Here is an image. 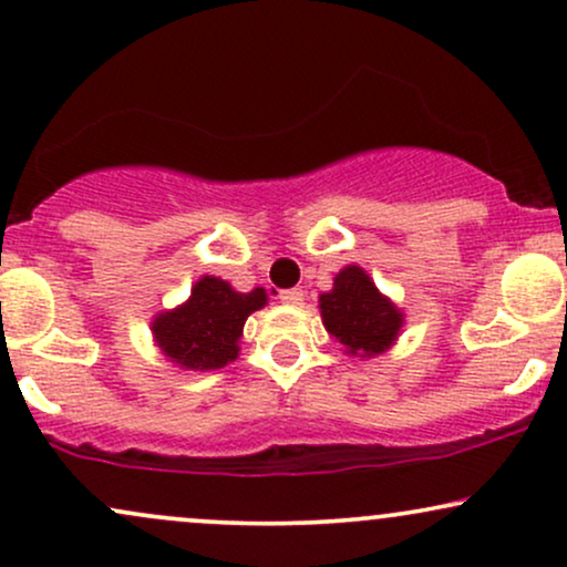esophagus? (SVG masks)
Wrapping results in <instances>:
<instances>
[{"mask_svg":"<svg viewBox=\"0 0 567 567\" xmlns=\"http://www.w3.org/2000/svg\"><path fill=\"white\" fill-rule=\"evenodd\" d=\"M278 299H281L284 305H302L305 291L302 289H284V291H278Z\"/></svg>","mask_w":567,"mask_h":567,"instance_id":"34e87169","label":"esophagus"}]
</instances>
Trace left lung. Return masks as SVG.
Here are the masks:
<instances>
[{
    "label": "left lung",
    "mask_w": 567,
    "mask_h": 567,
    "mask_svg": "<svg viewBox=\"0 0 567 567\" xmlns=\"http://www.w3.org/2000/svg\"><path fill=\"white\" fill-rule=\"evenodd\" d=\"M320 316L326 331L344 344L347 354L360 358L386 352L404 323L396 305L381 295L379 286L358 265L339 270L333 289L320 295Z\"/></svg>",
    "instance_id": "obj_1"
}]
</instances>
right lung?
Wrapping results in <instances>:
<instances>
[{"label": "right lung", "mask_w": 567, "mask_h": 567, "mask_svg": "<svg viewBox=\"0 0 567 567\" xmlns=\"http://www.w3.org/2000/svg\"><path fill=\"white\" fill-rule=\"evenodd\" d=\"M265 305V289L241 295L223 278L202 276L184 305L159 312L152 333L159 352L178 368L218 370L239 358L244 323Z\"/></svg>", "instance_id": "add662e5"}]
</instances>
